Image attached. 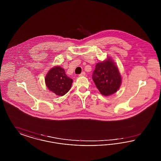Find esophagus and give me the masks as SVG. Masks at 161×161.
Listing matches in <instances>:
<instances>
[{"instance_id": "obj_1", "label": "esophagus", "mask_w": 161, "mask_h": 161, "mask_svg": "<svg viewBox=\"0 0 161 161\" xmlns=\"http://www.w3.org/2000/svg\"><path fill=\"white\" fill-rule=\"evenodd\" d=\"M85 75H86V73H85L84 72H81V74L79 75V76H80V77H83V76H85Z\"/></svg>"}]
</instances>
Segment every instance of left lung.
I'll return each instance as SVG.
<instances>
[{
    "instance_id": "left-lung-1",
    "label": "left lung",
    "mask_w": 161,
    "mask_h": 161,
    "mask_svg": "<svg viewBox=\"0 0 161 161\" xmlns=\"http://www.w3.org/2000/svg\"><path fill=\"white\" fill-rule=\"evenodd\" d=\"M93 80L101 94L110 96L119 89L122 78L119 69L112 58L97 63L93 71Z\"/></svg>"
}]
</instances>
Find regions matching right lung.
<instances>
[{
    "instance_id": "1",
    "label": "right lung",
    "mask_w": 161,
    "mask_h": 161,
    "mask_svg": "<svg viewBox=\"0 0 161 161\" xmlns=\"http://www.w3.org/2000/svg\"><path fill=\"white\" fill-rule=\"evenodd\" d=\"M47 89L58 96H63L69 91L73 80L67 76L64 69L55 66L50 69L45 78Z\"/></svg>"
}]
</instances>
